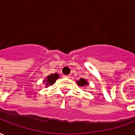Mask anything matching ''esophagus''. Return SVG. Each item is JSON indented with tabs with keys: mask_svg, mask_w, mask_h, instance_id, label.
<instances>
[{
	"mask_svg": "<svg viewBox=\"0 0 135 135\" xmlns=\"http://www.w3.org/2000/svg\"><path fill=\"white\" fill-rule=\"evenodd\" d=\"M63 77H65V78H68L70 79L71 76H70V75H63Z\"/></svg>",
	"mask_w": 135,
	"mask_h": 135,
	"instance_id": "34e87169",
	"label": "esophagus"
}]
</instances>
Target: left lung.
<instances>
[{
	"label": "left lung",
	"mask_w": 135,
	"mask_h": 135,
	"mask_svg": "<svg viewBox=\"0 0 135 135\" xmlns=\"http://www.w3.org/2000/svg\"><path fill=\"white\" fill-rule=\"evenodd\" d=\"M77 84H78V85H79V86L83 87L86 86L87 85H88V82H87L85 79H80L79 81H77Z\"/></svg>",
	"instance_id": "obj_1"
}]
</instances>
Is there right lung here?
<instances>
[{
  "mask_svg": "<svg viewBox=\"0 0 135 135\" xmlns=\"http://www.w3.org/2000/svg\"><path fill=\"white\" fill-rule=\"evenodd\" d=\"M59 78V75L58 74H50L47 76L46 79H44V82H45V85L46 87H48L49 85H52L53 84H54L56 81L57 79Z\"/></svg>",
  "mask_w": 135,
  "mask_h": 135,
  "instance_id": "1",
  "label": "right lung"
}]
</instances>
